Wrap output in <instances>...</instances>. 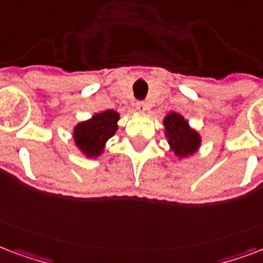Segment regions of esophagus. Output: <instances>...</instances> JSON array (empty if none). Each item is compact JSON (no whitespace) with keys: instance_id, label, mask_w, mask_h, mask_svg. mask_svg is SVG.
Wrapping results in <instances>:
<instances>
[{"instance_id":"1","label":"esophagus","mask_w":263,"mask_h":263,"mask_svg":"<svg viewBox=\"0 0 263 263\" xmlns=\"http://www.w3.org/2000/svg\"><path fill=\"white\" fill-rule=\"evenodd\" d=\"M137 109L140 111V112H145L146 109H148V104H146L145 101H138Z\"/></svg>"}]
</instances>
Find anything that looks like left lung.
I'll list each match as a JSON object with an SVG mask.
<instances>
[{"label": "left lung", "instance_id": "left-lung-1", "mask_svg": "<svg viewBox=\"0 0 263 263\" xmlns=\"http://www.w3.org/2000/svg\"><path fill=\"white\" fill-rule=\"evenodd\" d=\"M164 134L168 140L170 149L178 158L191 156L199 149L201 138L196 130L189 127L188 121L177 112H170L163 119Z\"/></svg>", "mask_w": 263, "mask_h": 263}]
</instances>
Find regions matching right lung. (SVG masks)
Wrapping results in <instances>:
<instances>
[{
    "label": "right lung",
    "mask_w": 263,
    "mask_h": 263,
    "mask_svg": "<svg viewBox=\"0 0 263 263\" xmlns=\"http://www.w3.org/2000/svg\"><path fill=\"white\" fill-rule=\"evenodd\" d=\"M119 114L114 109H107L96 114L89 121L81 122L74 127L75 145L87 158H97L104 152L105 142L118 130Z\"/></svg>",
    "instance_id": "obj_1"
}]
</instances>
